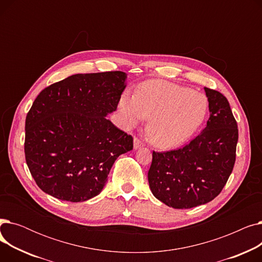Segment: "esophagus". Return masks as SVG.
Instances as JSON below:
<instances>
[{"instance_id": "34e87169", "label": "esophagus", "mask_w": 262, "mask_h": 262, "mask_svg": "<svg viewBox=\"0 0 262 262\" xmlns=\"http://www.w3.org/2000/svg\"><path fill=\"white\" fill-rule=\"evenodd\" d=\"M142 145H143V142L140 139L137 138V137H135V139H134V147L135 148H139Z\"/></svg>"}]
</instances>
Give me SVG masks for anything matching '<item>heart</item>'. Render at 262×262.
I'll return each mask as SVG.
<instances>
[{
  "label": "heart",
  "instance_id": "obj_1",
  "mask_svg": "<svg viewBox=\"0 0 262 262\" xmlns=\"http://www.w3.org/2000/svg\"><path fill=\"white\" fill-rule=\"evenodd\" d=\"M127 126L149 118L147 137L159 148L184 143L201 126L208 109L206 96L169 81L143 82L136 96L124 94L119 103Z\"/></svg>",
  "mask_w": 262,
  "mask_h": 262
}]
</instances>
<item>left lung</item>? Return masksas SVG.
I'll use <instances>...</instances> for the list:
<instances>
[{
  "mask_svg": "<svg viewBox=\"0 0 262 262\" xmlns=\"http://www.w3.org/2000/svg\"><path fill=\"white\" fill-rule=\"evenodd\" d=\"M210 117L207 125L184 147L155 152L147 178L156 199L175 209H188L216 198L236 161L238 125L229 103L205 87Z\"/></svg>",
  "mask_w": 262,
  "mask_h": 262,
  "instance_id": "8db88e82",
  "label": "left lung"
}]
</instances>
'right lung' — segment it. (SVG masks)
<instances>
[{"instance_id":"right-lung-1","label":"right lung","mask_w":262,"mask_h":262,"mask_svg":"<svg viewBox=\"0 0 262 262\" xmlns=\"http://www.w3.org/2000/svg\"><path fill=\"white\" fill-rule=\"evenodd\" d=\"M121 71L75 74L41 91L25 120L24 152L38 187L61 201L100 194L133 137L106 119L125 89Z\"/></svg>"}]
</instances>
